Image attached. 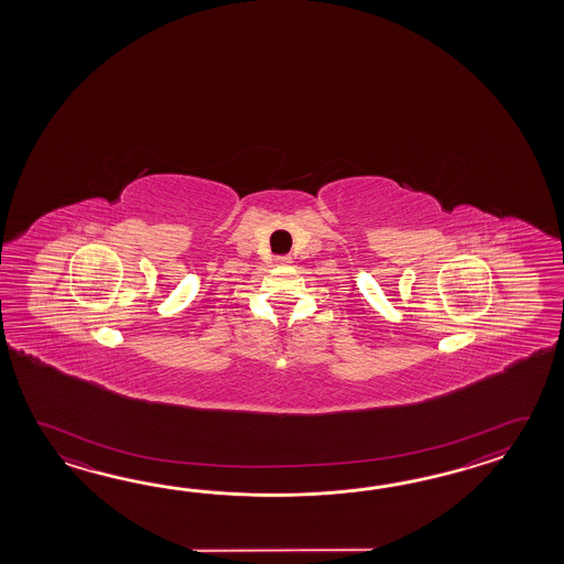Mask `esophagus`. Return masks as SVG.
Here are the masks:
<instances>
[{"label":"esophagus","mask_w":564,"mask_h":564,"mask_svg":"<svg viewBox=\"0 0 564 564\" xmlns=\"http://www.w3.org/2000/svg\"><path fill=\"white\" fill-rule=\"evenodd\" d=\"M290 260H292V258H290V256H278L276 264L278 265H286V264H290Z\"/></svg>","instance_id":"esophagus-1"}]
</instances>
